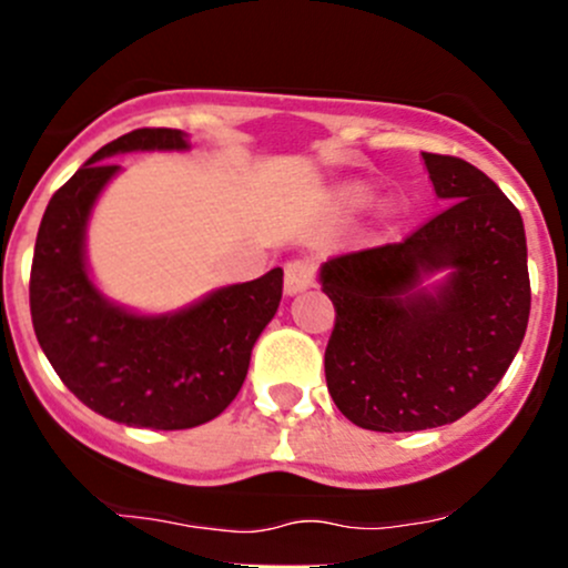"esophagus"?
Instances as JSON below:
<instances>
[{"label": "esophagus", "instance_id": "1", "mask_svg": "<svg viewBox=\"0 0 568 568\" xmlns=\"http://www.w3.org/2000/svg\"><path fill=\"white\" fill-rule=\"evenodd\" d=\"M315 275L317 266L310 256L293 258V262L285 264V293H288V296H296V293L306 291L310 285H315Z\"/></svg>", "mask_w": 568, "mask_h": 568}]
</instances>
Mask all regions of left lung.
I'll list each match as a JSON object with an SVG mask.
<instances>
[{
    "label": "left lung",
    "mask_w": 568,
    "mask_h": 568,
    "mask_svg": "<svg viewBox=\"0 0 568 568\" xmlns=\"http://www.w3.org/2000/svg\"><path fill=\"white\" fill-rule=\"evenodd\" d=\"M446 211L403 243L321 266L336 306L325 382L363 429L452 425L510 368L529 325L531 288L518 207L484 171L422 152ZM440 274L438 284L428 280Z\"/></svg>",
    "instance_id": "obj_1"
}]
</instances>
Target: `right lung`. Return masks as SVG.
Returning <instances> with one entry per match:
<instances>
[{
  "label": "right lung",
  "instance_id": "obj_1",
  "mask_svg": "<svg viewBox=\"0 0 568 568\" xmlns=\"http://www.w3.org/2000/svg\"><path fill=\"white\" fill-rule=\"evenodd\" d=\"M184 130L141 128L101 146L48 202L31 264V321L61 382L128 427L189 429L216 419L243 387L251 352L283 298V270L224 285L184 310L143 315L90 277L88 221L128 152H186Z\"/></svg>",
  "mask_w": 568,
  "mask_h": 568
}]
</instances>
